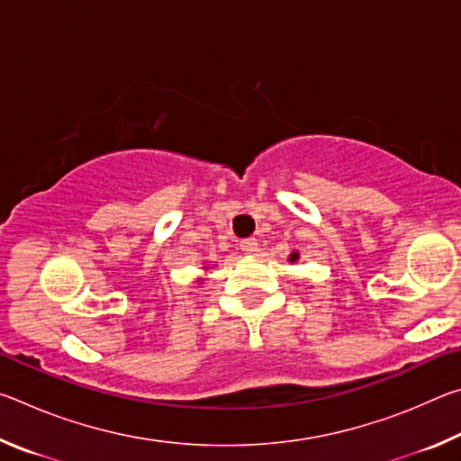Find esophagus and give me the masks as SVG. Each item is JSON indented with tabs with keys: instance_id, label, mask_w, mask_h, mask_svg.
Returning a JSON list of instances; mask_svg holds the SVG:
<instances>
[{
	"instance_id": "obj_1",
	"label": "esophagus",
	"mask_w": 461,
	"mask_h": 461,
	"mask_svg": "<svg viewBox=\"0 0 461 461\" xmlns=\"http://www.w3.org/2000/svg\"><path fill=\"white\" fill-rule=\"evenodd\" d=\"M240 248H241V252H244V254H256V252H258V240H256V238L241 240Z\"/></svg>"
}]
</instances>
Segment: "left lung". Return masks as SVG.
Here are the masks:
<instances>
[{"label": "left lung", "instance_id": "8db88e82", "mask_svg": "<svg viewBox=\"0 0 461 461\" xmlns=\"http://www.w3.org/2000/svg\"><path fill=\"white\" fill-rule=\"evenodd\" d=\"M288 260H291V262H296V260H299V252H293V254H291V258H288Z\"/></svg>", "mask_w": 461, "mask_h": 461}]
</instances>
